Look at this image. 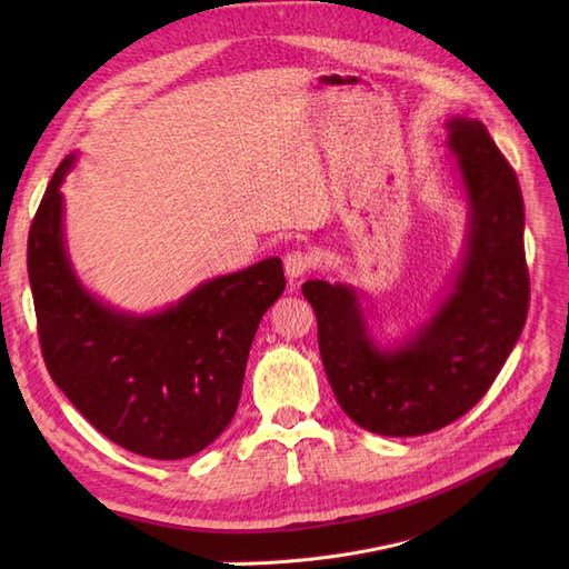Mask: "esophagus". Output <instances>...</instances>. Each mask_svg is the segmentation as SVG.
I'll return each instance as SVG.
<instances>
[{
  "label": "esophagus",
  "instance_id": "obj_1",
  "mask_svg": "<svg viewBox=\"0 0 569 569\" xmlns=\"http://www.w3.org/2000/svg\"><path fill=\"white\" fill-rule=\"evenodd\" d=\"M311 266H313V258L303 251H291L284 256V274L291 284L299 282L303 274L311 270Z\"/></svg>",
  "mask_w": 569,
  "mask_h": 569
}]
</instances>
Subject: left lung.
Returning a JSON list of instances; mask_svg holds the SVG:
<instances>
[{
  "label": "left lung",
  "mask_w": 569,
  "mask_h": 569,
  "mask_svg": "<svg viewBox=\"0 0 569 569\" xmlns=\"http://www.w3.org/2000/svg\"><path fill=\"white\" fill-rule=\"evenodd\" d=\"M468 209L462 253L441 299L403 339L380 343L351 284L308 280L318 347L341 410L372 435L420 437L465 416L501 372L527 320L525 203L485 123L446 120Z\"/></svg>",
  "instance_id": "8db88e82"
}]
</instances>
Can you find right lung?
<instances>
[{
  "mask_svg": "<svg viewBox=\"0 0 569 569\" xmlns=\"http://www.w3.org/2000/svg\"><path fill=\"white\" fill-rule=\"evenodd\" d=\"M66 157L28 234V278L51 380L101 435L153 460L213 443L239 406L263 313L284 291L280 258L206 280L153 313L94 297L66 244Z\"/></svg>",
  "mask_w": 569,
  "mask_h": 569,
  "instance_id": "obj_1",
  "label": "right lung"
}]
</instances>
